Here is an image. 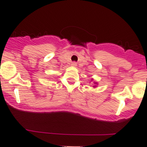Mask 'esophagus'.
<instances>
[{
	"mask_svg": "<svg viewBox=\"0 0 147 147\" xmlns=\"http://www.w3.org/2000/svg\"><path fill=\"white\" fill-rule=\"evenodd\" d=\"M71 65H72V66H76L77 65V63H76V62H72V63H71Z\"/></svg>",
	"mask_w": 147,
	"mask_h": 147,
	"instance_id": "34e87169",
	"label": "esophagus"
}]
</instances>
